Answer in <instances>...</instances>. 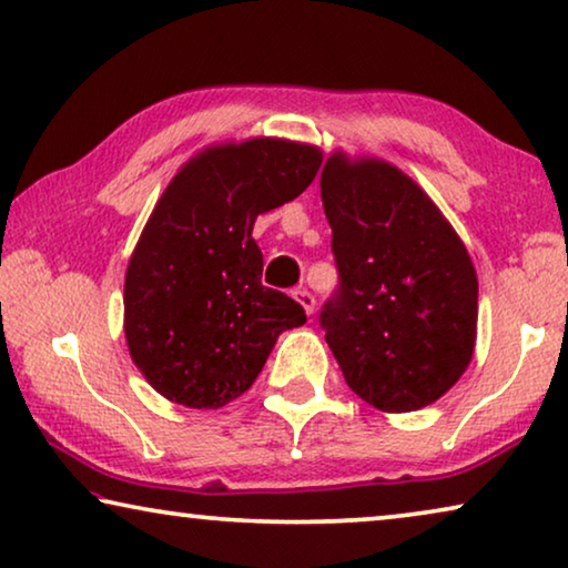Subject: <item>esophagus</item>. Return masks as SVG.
I'll return each instance as SVG.
<instances>
[{
    "instance_id": "esophagus-1",
    "label": "esophagus",
    "mask_w": 568,
    "mask_h": 568,
    "mask_svg": "<svg viewBox=\"0 0 568 568\" xmlns=\"http://www.w3.org/2000/svg\"><path fill=\"white\" fill-rule=\"evenodd\" d=\"M293 295H295V301H298L301 306H303V311H306L308 316H311L313 308H316V298H313L311 291H306V287H298V291H295Z\"/></svg>"
}]
</instances>
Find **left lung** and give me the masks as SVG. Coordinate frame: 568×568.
I'll list each match as a JSON object with an SVG mask.
<instances>
[{"label":"left lung","mask_w":568,"mask_h":568,"mask_svg":"<svg viewBox=\"0 0 568 568\" xmlns=\"http://www.w3.org/2000/svg\"><path fill=\"white\" fill-rule=\"evenodd\" d=\"M342 285L321 311L354 395L383 413L436 403L469 367L477 270L442 209L379 158L336 150L321 171Z\"/></svg>","instance_id":"8db88e82"}]
</instances>
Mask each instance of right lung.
<instances>
[{
	"label": "right lung",
	"mask_w": 568,
	"mask_h": 568,
	"mask_svg": "<svg viewBox=\"0 0 568 568\" xmlns=\"http://www.w3.org/2000/svg\"><path fill=\"white\" fill-rule=\"evenodd\" d=\"M306 142L252 138L196 152L168 183L124 275V338L142 377L185 408L247 393L285 328L306 313L260 283L257 216L293 201L321 168Z\"/></svg>",
	"instance_id": "1"
}]
</instances>
